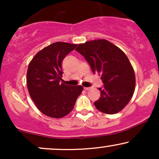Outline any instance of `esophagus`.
Masks as SVG:
<instances>
[{"label": "esophagus", "mask_w": 159, "mask_h": 159, "mask_svg": "<svg viewBox=\"0 0 159 159\" xmlns=\"http://www.w3.org/2000/svg\"><path fill=\"white\" fill-rule=\"evenodd\" d=\"M84 89L85 90H90L91 89V87H84Z\"/></svg>", "instance_id": "obj_1"}]
</instances>
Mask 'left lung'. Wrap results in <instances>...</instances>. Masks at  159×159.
I'll return each mask as SVG.
<instances>
[{
  "label": "left lung",
  "instance_id": "obj_1",
  "mask_svg": "<svg viewBox=\"0 0 159 159\" xmlns=\"http://www.w3.org/2000/svg\"><path fill=\"white\" fill-rule=\"evenodd\" d=\"M79 52L88 62L92 72L101 74L103 87L94 105L101 112L114 114L123 110L132 98L135 75L127 56L121 49L105 39H96L78 45Z\"/></svg>",
  "mask_w": 159,
  "mask_h": 159
}]
</instances>
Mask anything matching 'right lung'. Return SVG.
<instances>
[{"label": "right lung", "instance_id": "right-lung-1", "mask_svg": "<svg viewBox=\"0 0 159 159\" xmlns=\"http://www.w3.org/2000/svg\"><path fill=\"white\" fill-rule=\"evenodd\" d=\"M77 45L57 42L42 49L28 66L27 86L29 94L43 114L61 118L72 111L83 90L81 85L61 82L62 61Z\"/></svg>", "mask_w": 159, "mask_h": 159}]
</instances>
